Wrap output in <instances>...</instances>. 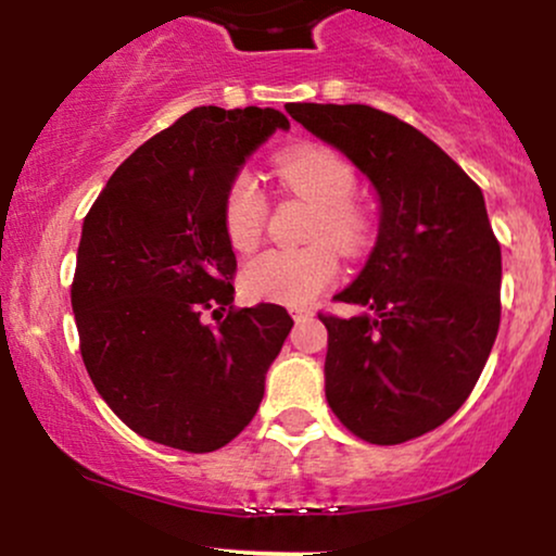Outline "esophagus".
Listing matches in <instances>:
<instances>
[{
	"label": "esophagus",
	"instance_id": "34e87169",
	"mask_svg": "<svg viewBox=\"0 0 556 556\" xmlns=\"http://www.w3.org/2000/svg\"><path fill=\"white\" fill-rule=\"evenodd\" d=\"M311 316H314V314H311L308 308H295V311H292V318H295V321H308Z\"/></svg>",
	"mask_w": 556,
	"mask_h": 556
}]
</instances>
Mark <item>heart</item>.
Masks as SVG:
<instances>
[{
    "label": "heart",
    "instance_id": "obj_1",
    "mask_svg": "<svg viewBox=\"0 0 556 556\" xmlns=\"http://www.w3.org/2000/svg\"><path fill=\"white\" fill-rule=\"evenodd\" d=\"M277 175L287 190L303 195L316 206L311 238L327 240L305 248H271L242 266L240 287L245 298L261 303L305 305L324 287L334 282L337 251L355 256L366 248L368 216L353 203L358 175L353 164L321 146H303L277 162ZM266 195L248 172L235 177L225 198V232L232 248L251 251L264 232Z\"/></svg>",
    "mask_w": 556,
    "mask_h": 556
}]
</instances>
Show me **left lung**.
<instances>
[{"label": "left lung", "instance_id": "obj_1", "mask_svg": "<svg viewBox=\"0 0 556 556\" xmlns=\"http://www.w3.org/2000/svg\"><path fill=\"white\" fill-rule=\"evenodd\" d=\"M376 190L379 235L337 300L324 389L334 416L371 444H402L455 416L500 331L502 251L481 188L413 125L366 104H292Z\"/></svg>", "mask_w": 556, "mask_h": 556}]
</instances>
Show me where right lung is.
Wrapping results in <instances>:
<instances>
[{
    "mask_svg": "<svg viewBox=\"0 0 556 556\" xmlns=\"http://www.w3.org/2000/svg\"><path fill=\"white\" fill-rule=\"evenodd\" d=\"M287 127L271 106H195L138 146L83 219L80 355L96 392L138 437L214 452L256 416L292 318L274 303L232 308L225 198L245 159ZM206 309L228 316L208 328Z\"/></svg>",
    "mask_w": 556,
    "mask_h": 556,
    "instance_id": "right-lung-1",
    "label": "right lung"
}]
</instances>
